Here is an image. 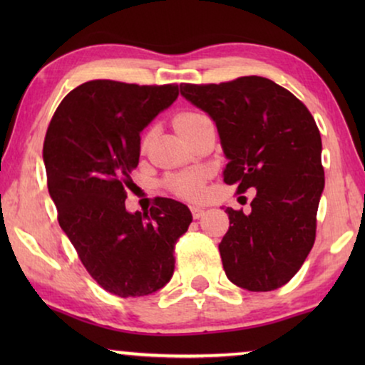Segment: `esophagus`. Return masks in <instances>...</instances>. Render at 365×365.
I'll use <instances>...</instances> for the list:
<instances>
[{
	"label": "esophagus",
	"mask_w": 365,
	"mask_h": 365,
	"mask_svg": "<svg viewBox=\"0 0 365 365\" xmlns=\"http://www.w3.org/2000/svg\"><path fill=\"white\" fill-rule=\"evenodd\" d=\"M191 212H192V217L194 219H199V217H202L204 209L199 207V206H191Z\"/></svg>",
	"instance_id": "esophagus-1"
}]
</instances>
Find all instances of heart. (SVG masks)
Listing matches in <instances>:
<instances>
[{"label": "heart", "mask_w": 365, "mask_h": 365, "mask_svg": "<svg viewBox=\"0 0 365 365\" xmlns=\"http://www.w3.org/2000/svg\"><path fill=\"white\" fill-rule=\"evenodd\" d=\"M204 119L207 118L202 116V114L194 113V111H186V113L178 114V116L174 118V126H176L178 133L182 136L187 129H191L194 124L201 123ZM149 138H151V134L149 133L144 134L143 143H141L143 148H146V144L149 143ZM204 182H206V176H204L202 171H199V169H187V171H181L169 178L168 187L171 189L176 196H181L186 199H197L201 197L204 192Z\"/></svg>", "instance_id": "1"}]
</instances>
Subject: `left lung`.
Wrapping results in <instances>:
<instances>
[{
	"label": "left lung",
	"mask_w": 365,
	"mask_h": 365,
	"mask_svg": "<svg viewBox=\"0 0 365 365\" xmlns=\"http://www.w3.org/2000/svg\"><path fill=\"white\" fill-rule=\"evenodd\" d=\"M181 94L216 123L229 159L224 182L237 194L256 189L251 212L227 207L219 244L226 276L266 292L284 286L316 241L324 189L321 133L306 104L261 76L219 84H186Z\"/></svg>",
	"instance_id": "obj_1"
}]
</instances>
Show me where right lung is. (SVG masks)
<instances>
[{
	"label": "right lung",
	"mask_w": 365,
	"mask_h": 365,
	"mask_svg": "<svg viewBox=\"0 0 365 365\" xmlns=\"http://www.w3.org/2000/svg\"><path fill=\"white\" fill-rule=\"evenodd\" d=\"M178 84L139 86L94 79L54 113L43 146L58 222L83 266L119 297L156 292L174 272V246L192 221L182 202L161 197L149 212L126 211L141 131L179 94Z\"/></svg>",
	"instance_id": "1"
}]
</instances>
